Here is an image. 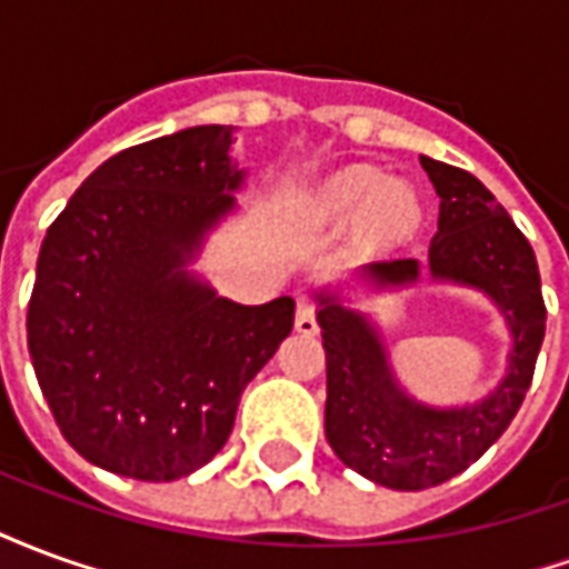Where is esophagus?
<instances>
[{"instance_id":"obj_1","label":"esophagus","mask_w":569,"mask_h":569,"mask_svg":"<svg viewBox=\"0 0 569 569\" xmlns=\"http://www.w3.org/2000/svg\"><path fill=\"white\" fill-rule=\"evenodd\" d=\"M296 332H301V335H317V332H320V326H317V305H313L310 298H298Z\"/></svg>"}]
</instances>
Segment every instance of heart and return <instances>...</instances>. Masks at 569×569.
Here are the masks:
<instances>
[{
	"mask_svg": "<svg viewBox=\"0 0 569 569\" xmlns=\"http://www.w3.org/2000/svg\"><path fill=\"white\" fill-rule=\"evenodd\" d=\"M305 210L317 224H345L353 219V240L369 252L408 243L427 216L418 188L402 179H383L381 170L369 163H350L326 176L308 194Z\"/></svg>",
	"mask_w": 569,
	"mask_h": 569,
	"instance_id": "heart-1",
	"label": "heart"
}]
</instances>
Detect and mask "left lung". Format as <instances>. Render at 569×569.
I'll return each mask as SVG.
<instances>
[{
  "label": "left lung",
  "mask_w": 569,
  "mask_h": 569,
  "mask_svg": "<svg viewBox=\"0 0 569 569\" xmlns=\"http://www.w3.org/2000/svg\"><path fill=\"white\" fill-rule=\"evenodd\" d=\"M420 163L441 198L429 273L481 289L509 322L512 353L500 387L476 406H423L393 378L378 329L338 296L317 292L326 347V439L341 463L393 490L436 488L500 439L525 402L546 335L537 256L509 212L472 173L432 158ZM362 273L378 289L408 286L418 283L420 261H371Z\"/></svg>",
  "instance_id": "obj_1"
}]
</instances>
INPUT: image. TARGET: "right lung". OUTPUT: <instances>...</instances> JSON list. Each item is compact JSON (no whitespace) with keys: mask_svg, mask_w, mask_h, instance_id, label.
<instances>
[{"mask_svg":"<svg viewBox=\"0 0 569 569\" xmlns=\"http://www.w3.org/2000/svg\"><path fill=\"white\" fill-rule=\"evenodd\" d=\"M231 133L203 124L118 151L42 240L32 369L63 439L116 476L176 481L210 463L292 332L289 296L247 308L186 271L247 176Z\"/></svg>","mask_w":569,"mask_h":569,"instance_id":"right-lung-1","label":"right lung"}]
</instances>
